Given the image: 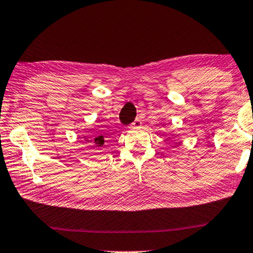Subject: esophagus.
Returning <instances> with one entry per match:
<instances>
[{
    "instance_id": "1",
    "label": "esophagus",
    "mask_w": 253,
    "mask_h": 253,
    "mask_svg": "<svg viewBox=\"0 0 253 253\" xmlns=\"http://www.w3.org/2000/svg\"><path fill=\"white\" fill-rule=\"evenodd\" d=\"M141 126H142V120L139 118H136L134 120V123L130 124L129 128H133V129H135V128H139Z\"/></svg>"
}]
</instances>
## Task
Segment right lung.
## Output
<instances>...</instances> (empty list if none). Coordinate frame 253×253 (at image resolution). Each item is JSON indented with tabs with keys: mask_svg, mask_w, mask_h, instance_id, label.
<instances>
[{
	"mask_svg": "<svg viewBox=\"0 0 253 253\" xmlns=\"http://www.w3.org/2000/svg\"><path fill=\"white\" fill-rule=\"evenodd\" d=\"M88 142L93 146H96V148H100V146H102L104 144L103 136H95V137L90 138V141H88Z\"/></svg>",
	"mask_w": 253,
	"mask_h": 253,
	"instance_id": "obj_1",
	"label": "right lung"
}]
</instances>
